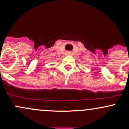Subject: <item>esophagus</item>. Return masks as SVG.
Instances as JSON below:
<instances>
[{"instance_id": "34e87169", "label": "esophagus", "mask_w": 129, "mask_h": 129, "mask_svg": "<svg viewBox=\"0 0 129 129\" xmlns=\"http://www.w3.org/2000/svg\"><path fill=\"white\" fill-rule=\"evenodd\" d=\"M66 55H70V52H69V51H67V52H66Z\"/></svg>"}]
</instances>
